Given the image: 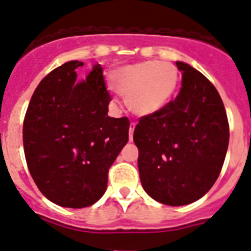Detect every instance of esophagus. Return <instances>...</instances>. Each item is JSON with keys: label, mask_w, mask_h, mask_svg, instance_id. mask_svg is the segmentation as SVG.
<instances>
[{"label": "esophagus", "mask_w": 251, "mask_h": 251, "mask_svg": "<svg viewBox=\"0 0 251 251\" xmlns=\"http://www.w3.org/2000/svg\"><path fill=\"white\" fill-rule=\"evenodd\" d=\"M135 127H136L135 122H131V124H129V141L133 140V131H135Z\"/></svg>", "instance_id": "1"}]
</instances>
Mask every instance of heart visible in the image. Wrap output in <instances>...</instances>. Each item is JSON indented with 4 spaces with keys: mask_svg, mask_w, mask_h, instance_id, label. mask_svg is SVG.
Wrapping results in <instances>:
<instances>
[{
    "mask_svg": "<svg viewBox=\"0 0 251 251\" xmlns=\"http://www.w3.org/2000/svg\"><path fill=\"white\" fill-rule=\"evenodd\" d=\"M111 85L129 111L139 116L152 115L172 99L178 85V69L169 61H143L114 72Z\"/></svg>",
    "mask_w": 251,
    "mask_h": 251,
    "instance_id": "b5f03b06",
    "label": "heart"
}]
</instances>
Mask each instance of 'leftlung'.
<instances>
[{"label":"left lung","instance_id":"8db88e82","mask_svg":"<svg viewBox=\"0 0 251 251\" xmlns=\"http://www.w3.org/2000/svg\"><path fill=\"white\" fill-rule=\"evenodd\" d=\"M179 93L161 111L141 116L133 132L144 190L166 205L200 199L220 176L229 144V123L216 87L188 64Z\"/></svg>","mask_w":251,"mask_h":251}]
</instances>
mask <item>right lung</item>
Segmentation results:
<instances>
[{"instance_id": "obj_1", "label": "right lung", "mask_w": 251, "mask_h": 251, "mask_svg": "<svg viewBox=\"0 0 251 251\" xmlns=\"http://www.w3.org/2000/svg\"><path fill=\"white\" fill-rule=\"evenodd\" d=\"M73 60L56 68L35 89L23 120L27 168L47 199L83 208L106 191L108 170L128 141L127 116H108L111 95L95 65L77 82Z\"/></svg>"}]
</instances>
